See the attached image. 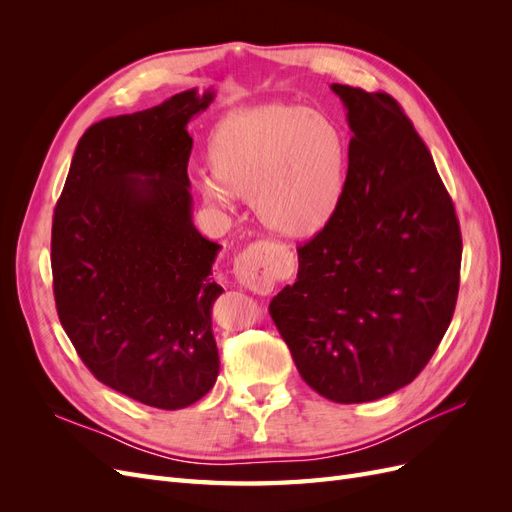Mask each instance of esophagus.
I'll return each instance as SVG.
<instances>
[{
	"label": "esophagus",
	"instance_id": "1",
	"mask_svg": "<svg viewBox=\"0 0 512 512\" xmlns=\"http://www.w3.org/2000/svg\"><path fill=\"white\" fill-rule=\"evenodd\" d=\"M277 273H280V258L262 243L245 247L235 262L237 282L258 294H269L273 290Z\"/></svg>",
	"mask_w": 512,
	"mask_h": 512
}]
</instances>
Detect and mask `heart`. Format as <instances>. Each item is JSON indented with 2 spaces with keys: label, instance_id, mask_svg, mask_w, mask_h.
I'll use <instances>...</instances> for the list:
<instances>
[{
  "label": "heart",
  "instance_id": "heart-1",
  "mask_svg": "<svg viewBox=\"0 0 512 512\" xmlns=\"http://www.w3.org/2000/svg\"><path fill=\"white\" fill-rule=\"evenodd\" d=\"M213 177L194 179L205 205L228 211L235 196L254 200L267 228L309 239L327 228L348 183V147L327 115L301 104L232 111L209 136Z\"/></svg>",
  "mask_w": 512,
  "mask_h": 512
}]
</instances>
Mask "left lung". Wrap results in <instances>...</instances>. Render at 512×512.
I'll return each instance as SVG.
<instances>
[{
	"instance_id": "left-lung-1",
	"label": "left lung",
	"mask_w": 512,
	"mask_h": 512,
	"mask_svg": "<svg viewBox=\"0 0 512 512\" xmlns=\"http://www.w3.org/2000/svg\"><path fill=\"white\" fill-rule=\"evenodd\" d=\"M352 130L346 194L269 312L303 380L337 404L399 391L451 324L461 267L453 200L386 94L333 83Z\"/></svg>"
}]
</instances>
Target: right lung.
Listing matches in <instances>:
<instances>
[{
  "label": "right lung",
  "instance_id": "1",
  "mask_svg": "<svg viewBox=\"0 0 512 512\" xmlns=\"http://www.w3.org/2000/svg\"><path fill=\"white\" fill-rule=\"evenodd\" d=\"M215 98L194 87L94 123L55 207L61 327L102 384L160 410L188 408L220 374L211 309L222 245L192 222L188 123Z\"/></svg>",
  "mask_w": 512,
  "mask_h": 512
}]
</instances>
